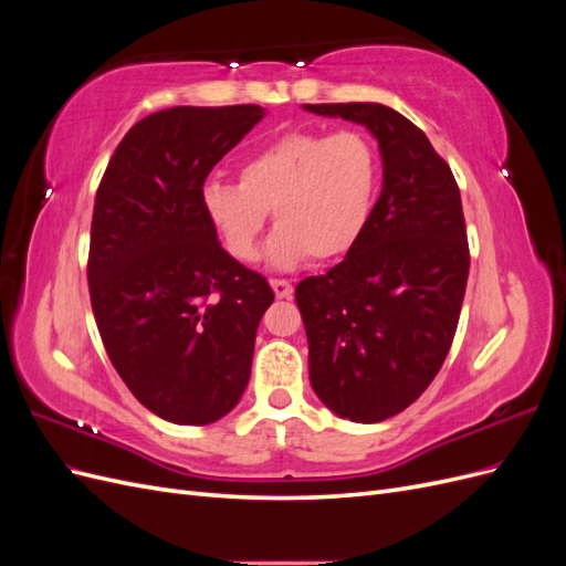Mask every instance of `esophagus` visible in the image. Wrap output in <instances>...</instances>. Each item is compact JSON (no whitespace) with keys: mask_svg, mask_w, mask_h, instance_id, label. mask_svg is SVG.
I'll use <instances>...</instances> for the list:
<instances>
[{"mask_svg":"<svg viewBox=\"0 0 566 566\" xmlns=\"http://www.w3.org/2000/svg\"><path fill=\"white\" fill-rule=\"evenodd\" d=\"M271 287H273V293H276L279 300H290V297H293V293H295L293 285H290L287 281H281V279H273Z\"/></svg>","mask_w":566,"mask_h":566,"instance_id":"esophagus-1","label":"esophagus"}]
</instances>
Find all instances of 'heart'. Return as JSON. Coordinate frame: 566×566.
<instances>
[{"label": "heart", "instance_id": "b5f03b06", "mask_svg": "<svg viewBox=\"0 0 566 566\" xmlns=\"http://www.w3.org/2000/svg\"><path fill=\"white\" fill-rule=\"evenodd\" d=\"M238 179L205 184L210 227L235 260L250 262L273 210L281 227L269 238L266 262L290 269L356 245L378 193L380 156L364 132H290L252 153Z\"/></svg>", "mask_w": 566, "mask_h": 566}]
</instances>
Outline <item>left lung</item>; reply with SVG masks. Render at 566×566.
<instances>
[{"mask_svg":"<svg viewBox=\"0 0 566 566\" xmlns=\"http://www.w3.org/2000/svg\"><path fill=\"white\" fill-rule=\"evenodd\" d=\"M364 125L382 156V191L345 260L297 290L310 380L335 416L380 422L430 387L465 297L470 250L451 167L424 132L382 104H304Z\"/></svg>","mask_w":566,"mask_h":566,"instance_id":"obj_1","label":"left lung"}]
</instances>
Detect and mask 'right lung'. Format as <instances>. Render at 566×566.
Wrapping results in <instances>:
<instances>
[{
	"mask_svg": "<svg viewBox=\"0 0 566 566\" xmlns=\"http://www.w3.org/2000/svg\"><path fill=\"white\" fill-rule=\"evenodd\" d=\"M264 115L262 106L153 113L125 134L98 186L94 318L119 378L167 422H217L250 380L273 290L221 248L200 198L212 167Z\"/></svg>",
	"mask_w": 566,
	"mask_h": 566,
	"instance_id": "right-lung-1",
	"label": "right lung"
}]
</instances>
